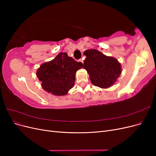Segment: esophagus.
<instances>
[{
    "mask_svg": "<svg viewBox=\"0 0 156 156\" xmlns=\"http://www.w3.org/2000/svg\"><path fill=\"white\" fill-rule=\"evenodd\" d=\"M79 62H81V63H83V62H84V61H83V60L82 58H81V59H79Z\"/></svg>",
    "mask_w": 156,
    "mask_h": 156,
    "instance_id": "esophagus-1",
    "label": "esophagus"
}]
</instances>
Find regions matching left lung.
I'll return each mask as SVG.
<instances>
[{"mask_svg": "<svg viewBox=\"0 0 156 156\" xmlns=\"http://www.w3.org/2000/svg\"><path fill=\"white\" fill-rule=\"evenodd\" d=\"M84 55L87 58L83 68L87 71L92 83L102 88L111 87L122 72L121 65L118 60L96 49H88L84 52Z\"/></svg>", "mask_w": 156, "mask_h": 156, "instance_id": "left-lung-1", "label": "left lung"}]
</instances>
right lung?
<instances>
[{"label": "right lung", "mask_w": 156, "mask_h": 156, "mask_svg": "<svg viewBox=\"0 0 156 156\" xmlns=\"http://www.w3.org/2000/svg\"><path fill=\"white\" fill-rule=\"evenodd\" d=\"M83 66L81 62L69 57L66 53H60L53 60L42 64L36 75L45 91L55 96H64L73 87L75 73Z\"/></svg>", "instance_id": "obj_1"}]
</instances>
